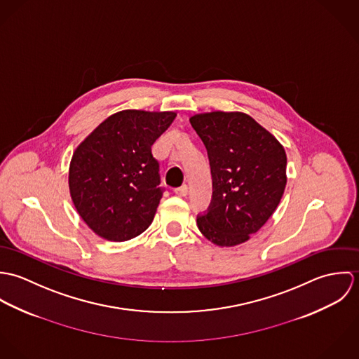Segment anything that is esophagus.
<instances>
[{
  "label": "esophagus",
  "instance_id": "34e87169",
  "mask_svg": "<svg viewBox=\"0 0 359 359\" xmlns=\"http://www.w3.org/2000/svg\"><path fill=\"white\" fill-rule=\"evenodd\" d=\"M174 192H175V195H177V196L185 198V196L188 195V187H187V185H182V187H180V188H175V189H174Z\"/></svg>",
  "mask_w": 359,
  "mask_h": 359
}]
</instances>
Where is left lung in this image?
Here are the masks:
<instances>
[{"mask_svg": "<svg viewBox=\"0 0 359 359\" xmlns=\"http://www.w3.org/2000/svg\"><path fill=\"white\" fill-rule=\"evenodd\" d=\"M189 121L205 145L212 177L211 207L198 218V228L219 248L245 243L283 196L285 148L242 111L198 113Z\"/></svg>", "mask_w": 359, "mask_h": 359, "instance_id": "obj_1", "label": "left lung"}]
</instances>
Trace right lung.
<instances>
[{"label": "right lung", "mask_w": 359, "mask_h": 359, "mask_svg": "<svg viewBox=\"0 0 359 359\" xmlns=\"http://www.w3.org/2000/svg\"><path fill=\"white\" fill-rule=\"evenodd\" d=\"M175 111L113 113L74 149L69 165L72 202L88 228L110 242L130 241L154 221L163 196L154 141Z\"/></svg>", "instance_id": "1"}]
</instances>
